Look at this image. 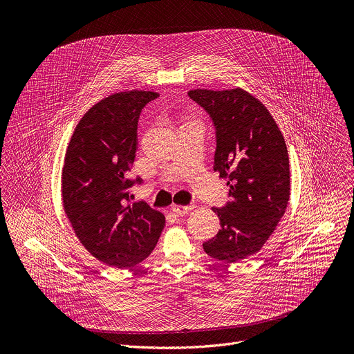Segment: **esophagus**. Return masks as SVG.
Listing matches in <instances>:
<instances>
[{"mask_svg":"<svg viewBox=\"0 0 354 354\" xmlns=\"http://www.w3.org/2000/svg\"><path fill=\"white\" fill-rule=\"evenodd\" d=\"M194 209L193 205H189V206H180V205H174L171 207V210L176 214V216H186L189 212H192Z\"/></svg>","mask_w":354,"mask_h":354,"instance_id":"34e87169","label":"esophagus"}]
</instances>
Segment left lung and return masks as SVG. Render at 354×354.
I'll list each match as a JSON object with an SVG mask.
<instances>
[{
    "mask_svg": "<svg viewBox=\"0 0 354 354\" xmlns=\"http://www.w3.org/2000/svg\"><path fill=\"white\" fill-rule=\"evenodd\" d=\"M216 129L214 171L227 178L230 201L213 212L221 230L203 243L214 259L234 263L255 255L276 230L290 198V165L284 137L259 99L235 88L193 89Z\"/></svg>",
    "mask_w": 354,
    "mask_h": 354,
    "instance_id": "8db88e82",
    "label": "left lung"
}]
</instances>
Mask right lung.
Returning <instances> with one entry per match:
<instances>
[{
	"label": "right lung",
	"instance_id": "right-lung-1",
	"mask_svg": "<svg viewBox=\"0 0 354 354\" xmlns=\"http://www.w3.org/2000/svg\"><path fill=\"white\" fill-rule=\"evenodd\" d=\"M160 96L149 91L113 93L93 105L77 124L62 174L64 212L80 242L108 266L142 262L165 227L162 213L131 203L129 179L137 151L142 108Z\"/></svg>",
	"mask_w": 354,
	"mask_h": 354
}]
</instances>
